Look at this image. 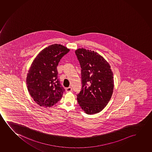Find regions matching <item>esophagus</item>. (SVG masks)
I'll list each match as a JSON object with an SVG mask.
<instances>
[{
	"mask_svg": "<svg viewBox=\"0 0 152 152\" xmlns=\"http://www.w3.org/2000/svg\"><path fill=\"white\" fill-rule=\"evenodd\" d=\"M66 92H70L72 91V88L71 87H69V88H67L66 89Z\"/></svg>",
	"mask_w": 152,
	"mask_h": 152,
	"instance_id": "obj_1",
	"label": "esophagus"
}]
</instances>
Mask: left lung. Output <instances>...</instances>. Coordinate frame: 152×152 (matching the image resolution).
Here are the masks:
<instances>
[{
	"label": "left lung",
	"instance_id": "8db88e82",
	"mask_svg": "<svg viewBox=\"0 0 152 152\" xmlns=\"http://www.w3.org/2000/svg\"><path fill=\"white\" fill-rule=\"evenodd\" d=\"M81 67L82 88L77 101L88 115L98 113L110 101L114 89L113 74L103 56L91 50L75 51Z\"/></svg>",
	"mask_w": 152,
	"mask_h": 152
}]
</instances>
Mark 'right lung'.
<instances>
[{"label": "right lung", "mask_w": 152, "mask_h": 152, "mask_svg": "<svg viewBox=\"0 0 152 152\" xmlns=\"http://www.w3.org/2000/svg\"><path fill=\"white\" fill-rule=\"evenodd\" d=\"M69 51L62 45H52L41 51L32 63L26 84L31 98L40 106L50 107L62 97L65 89L58 78L57 66Z\"/></svg>", "instance_id": "obj_1"}]
</instances>
